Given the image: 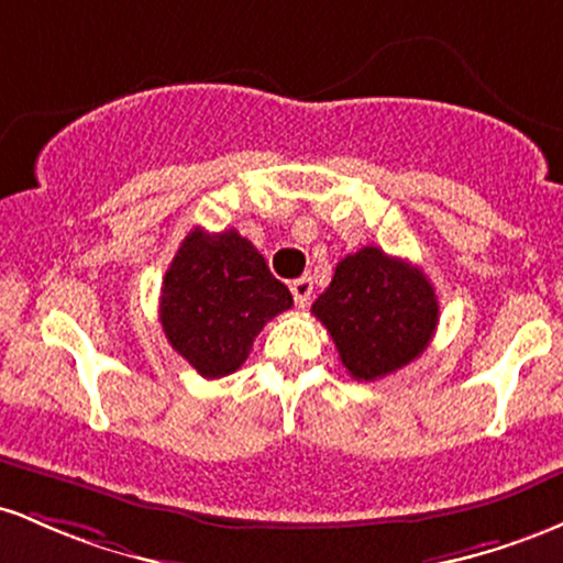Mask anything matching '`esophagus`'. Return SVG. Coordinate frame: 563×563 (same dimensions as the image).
I'll use <instances>...</instances> for the list:
<instances>
[{
	"label": "esophagus",
	"mask_w": 563,
	"mask_h": 563,
	"mask_svg": "<svg viewBox=\"0 0 563 563\" xmlns=\"http://www.w3.org/2000/svg\"><path fill=\"white\" fill-rule=\"evenodd\" d=\"M292 298H295V306L298 308H308V302H311V295H313V282L308 279V276H302V279L292 282Z\"/></svg>",
	"instance_id": "34e87169"
}]
</instances>
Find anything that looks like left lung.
Wrapping results in <instances>:
<instances>
[{
  "mask_svg": "<svg viewBox=\"0 0 563 563\" xmlns=\"http://www.w3.org/2000/svg\"><path fill=\"white\" fill-rule=\"evenodd\" d=\"M311 311L353 380H380L415 362L439 324V300L428 276L380 247L343 257Z\"/></svg>",
  "mask_w": 563,
  "mask_h": 563,
  "instance_id": "1",
  "label": "left lung"
}]
</instances>
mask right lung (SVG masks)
Instances as JSON below:
<instances>
[{
  "instance_id": "obj_1",
  "label": "right lung",
  "mask_w": 563,
  "mask_h": 563,
  "mask_svg": "<svg viewBox=\"0 0 563 563\" xmlns=\"http://www.w3.org/2000/svg\"><path fill=\"white\" fill-rule=\"evenodd\" d=\"M292 295L239 231L194 229L162 282L159 321L169 345L207 380L247 362L252 343Z\"/></svg>"
}]
</instances>
